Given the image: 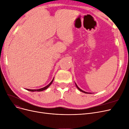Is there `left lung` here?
Listing matches in <instances>:
<instances>
[{"instance_id":"left-lung-1","label":"left lung","mask_w":129,"mask_h":129,"mask_svg":"<svg viewBox=\"0 0 129 129\" xmlns=\"http://www.w3.org/2000/svg\"><path fill=\"white\" fill-rule=\"evenodd\" d=\"M75 85H76V87H77V88L80 90V91H81V92H83V93H89V92H85V91H83V90H81V89L80 88H79V87L77 85V84L75 83Z\"/></svg>"}]
</instances>
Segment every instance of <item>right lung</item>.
Masks as SVG:
<instances>
[{
    "label": "right lung",
    "instance_id": "right-lung-1",
    "mask_svg": "<svg viewBox=\"0 0 129 129\" xmlns=\"http://www.w3.org/2000/svg\"><path fill=\"white\" fill-rule=\"evenodd\" d=\"M54 79V78H53V79L52 80L51 82L49 84H48L47 85H46V87H45L44 88H40V89H33H33H26V90H28V91H32V92H33V91H43V90H45L47 89L50 86V85L51 84V83H52V82H53Z\"/></svg>",
    "mask_w": 129,
    "mask_h": 129
}]
</instances>
